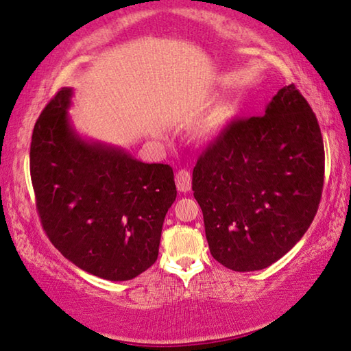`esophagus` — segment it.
Segmentation results:
<instances>
[{
	"instance_id": "1",
	"label": "esophagus",
	"mask_w": 351,
	"mask_h": 351,
	"mask_svg": "<svg viewBox=\"0 0 351 351\" xmlns=\"http://www.w3.org/2000/svg\"><path fill=\"white\" fill-rule=\"evenodd\" d=\"M175 182L176 189L180 190V192H190V189H192V175H190V171L187 170H180L175 176Z\"/></svg>"
}]
</instances>
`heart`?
I'll use <instances>...</instances> for the list:
<instances>
[{
	"mask_svg": "<svg viewBox=\"0 0 351 351\" xmlns=\"http://www.w3.org/2000/svg\"><path fill=\"white\" fill-rule=\"evenodd\" d=\"M238 112V104L233 99H226L215 107L212 117L202 129L204 141H215L218 139L234 118Z\"/></svg>",
	"mask_w": 351,
	"mask_h": 351,
	"instance_id": "b5f03b06",
	"label": "heart"
}]
</instances>
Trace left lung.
<instances>
[{"instance_id":"8db88e82","label":"left lung","mask_w":351,"mask_h":351,"mask_svg":"<svg viewBox=\"0 0 351 351\" xmlns=\"http://www.w3.org/2000/svg\"><path fill=\"white\" fill-rule=\"evenodd\" d=\"M324 161L316 114L295 84L282 87L263 117L232 121L193 169L212 256L234 271L281 259L317 212Z\"/></svg>"}]
</instances>
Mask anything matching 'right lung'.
<instances>
[{
	"mask_svg": "<svg viewBox=\"0 0 351 351\" xmlns=\"http://www.w3.org/2000/svg\"><path fill=\"white\" fill-rule=\"evenodd\" d=\"M62 87L38 118L30 176L43 228L70 263L107 281H129L155 264L165 213L176 199L173 169L78 135Z\"/></svg>",
	"mask_w": 351,
	"mask_h": 351,
	"instance_id": "add662e5",
	"label": "right lung"
}]
</instances>
